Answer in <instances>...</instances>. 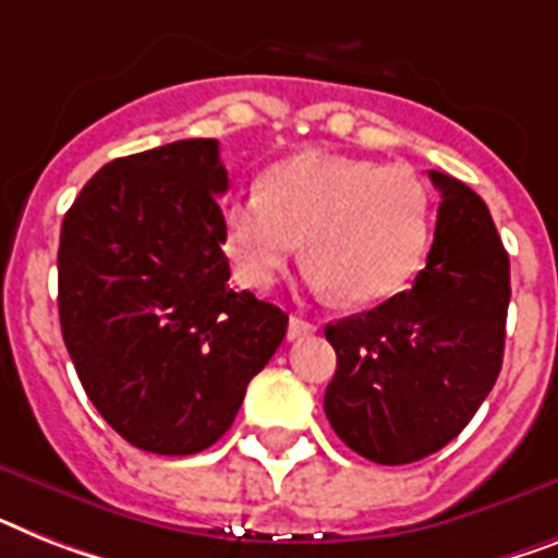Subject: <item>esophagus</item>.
<instances>
[{
  "label": "esophagus",
  "mask_w": 558,
  "mask_h": 558,
  "mask_svg": "<svg viewBox=\"0 0 558 558\" xmlns=\"http://www.w3.org/2000/svg\"><path fill=\"white\" fill-rule=\"evenodd\" d=\"M313 330H316V325L307 319H302V316H290L288 322V339L290 342H296V339H305V336H311Z\"/></svg>",
  "instance_id": "34e87169"
}]
</instances>
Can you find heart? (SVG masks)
Returning a JSON list of instances; mask_svg holds the SVG:
<instances>
[{"mask_svg":"<svg viewBox=\"0 0 558 558\" xmlns=\"http://www.w3.org/2000/svg\"><path fill=\"white\" fill-rule=\"evenodd\" d=\"M219 228L245 288H270L305 239L316 288L339 290L348 305H376L418 276L434 216L427 187L408 168L305 150L274 165L259 193L230 196Z\"/></svg>","mask_w":558,"mask_h":558,"instance_id":"heart-1","label":"heart"}]
</instances>
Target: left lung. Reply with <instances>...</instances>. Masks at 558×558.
<instances>
[{"label":"left lung","instance_id":"obj_1","mask_svg":"<svg viewBox=\"0 0 558 558\" xmlns=\"http://www.w3.org/2000/svg\"><path fill=\"white\" fill-rule=\"evenodd\" d=\"M430 182L441 205L413 288L325 328L336 351L328 422L376 464L418 462L462 434L505 356L508 251L471 187L439 170Z\"/></svg>","mask_w":558,"mask_h":558}]
</instances>
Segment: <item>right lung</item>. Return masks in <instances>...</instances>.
<instances>
[{
    "label": "right lung",
    "instance_id": "add662e5",
    "mask_svg": "<svg viewBox=\"0 0 558 558\" xmlns=\"http://www.w3.org/2000/svg\"><path fill=\"white\" fill-rule=\"evenodd\" d=\"M225 191L219 142L182 140L108 162L64 214V348L96 411L147 453L222 439L288 330V313L228 284Z\"/></svg>",
    "mask_w": 558,
    "mask_h": 558
}]
</instances>
